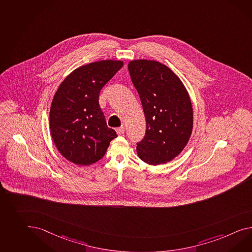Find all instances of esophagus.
Listing matches in <instances>:
<instances>
[{
    "instance_id": "34e87169",
    "label": "esophagus",
    "mask_w": 252,
    "mask_h": 252,
    "mask_svg": "<svg viewBox=\"0 0 252 252\" xmlns=\"http://www.w3.org/2000/svg\"><path fill=\"white\" fill-rule=\"evenodd\" d=\"M124 130H125V129H124V127H123V126H122V127H119V128H117V134H118V135H123V133H124Z\"/></svg>"
}]
</instances>
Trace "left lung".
<instances>
[{
  "mask_svg": "<svg viewBox=\"0 0 252 252\" xmlns=\"http://www.w3.org/2000/svg\"><path fill=\"white\" fill-rule=\"evenodd\" d=\"M128 69L146 120L145 135L137 142V154L149 164L165 163L180 154L192 133L190 97L180 78L157 61L133 60Z\"/></svg>",
  "mask_w": 252,
  "mask_h": 252,
  "instance_id": "obj_1",
  "label": "left lung"
}]
</instances>
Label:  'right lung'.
<instances>
[{
	"instance_id": "add662e5",
	"label": "right lung",
	"mask_w": 252,
	"mask_h": 252,
	"mask_svg": "<svg viewBox=\"0 0 252 252\" xmlns=\"http://www.w3.org/2000/svg\"><path fill=\"white\" fill-rule=\"evenodd\" d=\"M123 61L102 60L80 66L64 79L50 108V130L58 152L78 165L100 160L116 138L107 126L98 97L123 67Z\"/></svg>"
}]
</instances>
